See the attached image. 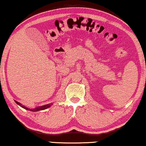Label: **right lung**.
I'll list each match as a JSON object with an SVG mask.
<instances>
[{"instance_id":"add662e5","label":"right lung","mask_w":146,"mask_h":146,"mask_svg":"<svg viewBox=\"0 0 146 146\" xmlns=\"http://www.w3.org/2000/svg\"><path fill=\"white\" fill-rule=\"evenodd\" d=\"M15 102H16V103L18 104L19 105H20V106L21 107H23V108H25V110H30V111H40V110H46V109L48 108L49 107H50V105H51V104H48V105H44V106H41V107H36V108H35V109H33V110H31V109H28V108H27V107H25L23 106V105H22L21 104V103H19V102H17V101H15Z\"/></svg>"}]
</instances>
